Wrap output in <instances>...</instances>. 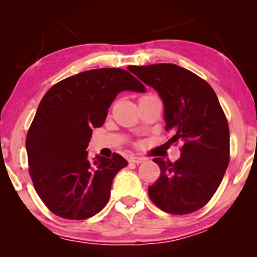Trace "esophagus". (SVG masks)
Segmentation results:
<instances>
[{"instance_id": "obj_1", "label": "esophagus", "mask_w": 257, "mask_h": 257, "mask_svg": "<svg viewBox=\"0 0 257 257\" xmlns=\"http://www.w3.org/2000/svg\"><path fill=\"white\" fill-rule=\"evenodd\" d=\"M145 161V159L144 158H139V157H130L128 158V163H133V164H142Z\"/></svg>"}]
</instances>
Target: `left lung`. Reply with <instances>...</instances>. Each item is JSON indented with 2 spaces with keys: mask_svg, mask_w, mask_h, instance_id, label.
<instances>
[{
  "mask_svg": "<svg viewBox=\"0 0 257 257\" xmlns=\"http://www.w3.org/2000/svg\"><path fill=\"white\" fill-rule=\"evenodd\" d=\"M158 91L165 106L171 143L182 142L180 159L160 158V175L149 187L152 202L164 212L184 215L206 206L222 181L230 160L229 127L212 86L189 70L160 63L127 68Z\"/></svg>",
  "mask_w": 257,
  "mask_h": 257,
  "instance_id": "1",
  "label": "left lung"
}]
</instances>
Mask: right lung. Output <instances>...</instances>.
<instances>
[{"label": "right lung", "mask_w": 257, "mask_h": 257, "mask_svg": "<svg viewBox=\"0 0 257 257\" xmlns=\"http://www.w3.org/2000/svg\"><path fill=\"white\" fill-rule=\"evenodd\" d=\"M146 87L122 69L77 73L52 85L28 130L26 146L35 191L51 213L85 220L108 201L114 175L127 165L120 154L97 157L87 151L93 127H100L120 91Z\"/></svg>", "instance_id": "right-lung-1"}]
</instances>
